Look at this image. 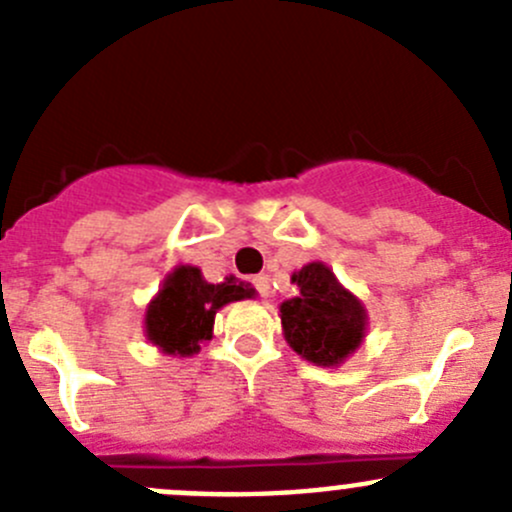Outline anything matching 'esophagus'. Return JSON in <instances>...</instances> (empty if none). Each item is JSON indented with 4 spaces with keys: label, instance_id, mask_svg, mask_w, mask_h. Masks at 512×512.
Here are the masks:
<instances>
[{
    "label": "esophagus",
    "instance_id": "34e87169",
    "mask_svg": "<svg viewBox=\"0 0 512 512\" xmlns=\"http://www.w3.org/2000/svg\"><path fill=\"white\" fill-rule=\"evenodd\" d=\"M252 285H255L257 294H260V297H267V294H270V277H267V275L252 277Z\"/></svg>",
    "mask_w": 512,
    "mask_h": 512
}]
</instances>
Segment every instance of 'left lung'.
Here are the masks:
<instances>
[{"label": "left lung", "mask_w": 512, "mask_h": 512, "mask_svg": "<svg viewBox=\"0 0 512 512\" xmlns=\"http://www.w3.org/2000/svg\"><path fill=\"white\" fill-rule=\"evenodd\" d=\"M299 297L280 304L282 332L289 347L317 366H337L359 349L366 309L339 285L324 262H309L292 275Z\"/></svg>", "instance_id": "obj_1"}]
</instances>
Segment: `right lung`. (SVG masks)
I'll return each mask as SVG.
<instances>
[{
	"label": "right lung",
	"instance_id": "obj_1",
	"mask_svg": "<svg viewBox=\"0 0 512 512\" xmlns=\"http://www.w3.org/2000/svg\"><path fill=\"white\" fill-rule=\"evenodd\" d=\"M255 297V287L225 277L210 285L198 267L178 265L163 280L146 309V337L163 354L193 356L200 344L213 339L215 314L220 307Z\"/></svg>",
	"mask_w": 512,
	"mask_h": 512
}]
</instances>
